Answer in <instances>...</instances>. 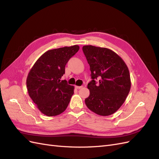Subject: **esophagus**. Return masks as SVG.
<instances>
[{
    "instance_id": "obj_1",
    "label": "esophagus",
    "mask_w": 159,
    "mask_h": 159,
    "mask_svg": "<svg viewBox=\"0 0 159 159\" xmlns=\"http://www.w3.org/2000/svg\"><path fill=\"white\" fill-rule=\"evenodd\" d=\"M75 88L76 89H81V88H83V86H78V85H75Z\"/></svg>"
}]
</instances>
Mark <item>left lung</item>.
Segmentation results:
<instances>
[{
  "mask_svg": "<svg viewBox=\"0 0 159 159\" xmlns=\"http://www.w3.org/2000/svg\"><path fill=\"white\" fill-rule=\"evenodd\" d=\"M82 50L92 79L88 84L90 93L85 99L86 106L102 116L112 115L121 107L131 89L128 67L118 54L106 48L88 45Z\"/></svg>",
  "mask_w": 159,
  "mask_h": 159,
  "instance_id": "8db88e82",
  "label": "left lung"
}]
</instances>
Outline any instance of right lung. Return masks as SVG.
<instances>
[{
    "mask_svg": "<svg viewBox=\"0 0 159 159\" xmlns=\"http://www.w3.org/2000/svg\"><path fill=\"white\" fill-rule=\"evenodd\" d=\"M80 49L78 45L50 50L37 60L26 79L28 95L43 114L56 116L66 109L74 86L60 80L68 60Z\"/></svg>",
    "mask_w": 159,
    "mask_h": 159,
    "instance_id": "1",
    "label": "right lung"
}]
</instances>
